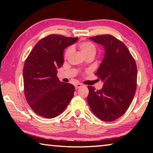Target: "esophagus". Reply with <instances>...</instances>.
<instances>
[{"label": "esophagus", "mask_w": 153, "mask_h": 153, "mask_svg": "<svg viewBox=\"0 0 153 153\" xmlns=\"http://www.w3.org/2000/svg\"><path fill=\"white\" fill-rule=\"evenodd\" d=\"M82 86H83V85L82 84L79 83V84H76V85H75V87H76V88H79L82 87Z\"/></svg>", "instance_id": "obj_1"}]
</instances>
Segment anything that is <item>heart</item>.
<instances>
[{
	"instance_id": "1",
	"label": "heart",
	"mask_w": 153,
	"mask_h": 153,
	"mask_svg": "<svg viewBox=\"0 0 153 153\" xmlns=\"http://www.w3.org/2000/svg\"><path fill=\"white\" fill-rule=\"evenodd\" d=\"M77 46L79 49L82 55L84 56V57H87V56L94 57L96 53H97V46L94 42H90V41H82V42H79L77 44ZM72 51H73V50H72L71 47L67 48L65 52V59L68 58L71 55Z\"/></svg>"
}]
</instances>
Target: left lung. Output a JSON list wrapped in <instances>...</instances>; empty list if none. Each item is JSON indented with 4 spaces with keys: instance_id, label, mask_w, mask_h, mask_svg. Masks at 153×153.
<instances>
[{
    "instance_id": "8db88e82",
    "label": "left lung",
    "mask_w": 153,
    "mask_h": 153,
    "mask_svg": "<svg viewBox=\"0 0 153 153\" xmlns=\"http://www.w3.org/2000/svg\"><path fill=\"white\" fill-rule=\"evenodd\" d=\"M90 39L105 48V57L95 74L104 84L99 90L88 86L87 101L97 117L113 121L126 112L135 94L138 73L136 61L124 43L112 35L96 36Z\"/></svg>"
}]
</instances>
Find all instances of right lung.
I'll use <instances>...</instances> for the list:
<instances>
[{
  "mask_svg": "<svg viewBox=\"0 0 153 153\" xmlns=\"http://www.w3.org/2000/svg\"><path fill=\"white\" fill-rule=\"evenodd\" d=\"M77 38L51 34L34 46L25 59L24 94L31 108L41 117L54 118L65 109L74 97V86L61 82L57 68L63 64L64 49Z\"/></svg>",
  "mask_w": 153,
  "mask_h": 153,
  "instance_id": "1",
  "label": "right lung"
}]
</instances>
